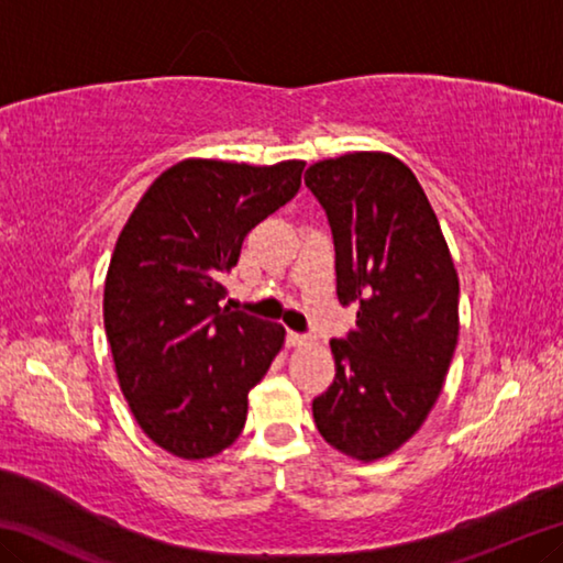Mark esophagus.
<instances>
[{"label": "esophagus", "instance_id": "1", "mask_svg": "<svg viewBox=\"0 0 563 563\" xmlns=\"http://www.w3.org/2000/svg\"><path fill=\"white\" fill-rule=\"evenodd\" d=\"M305 342H308V338L300 335V332L288 330V345H290V347H300V345H305Z\"/></svg>", "mask_w": 563, "mask_h": 563}]
</instances>
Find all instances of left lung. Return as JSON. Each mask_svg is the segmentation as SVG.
Masks as SVG:
<instances>
[{
	"label": "left lung",
	"mask_w": 563,
	"mask_h": 563,
	"mask_svg": "<svg viewBox=\"0 0 563 563\" xmlns=\"http://www.w3.org/2000/svg\"><path fill=\"white\" fill-rule=\"evenodd\" d=\"M335 243L338 300L355 305L330 340L335 383L312 399L325 442L375 462L412 437L442 393L460 335V278L440 221L402 161L379 151L305 170Z\"/></svg>",
	"instance_id": "obj_1"
}]
</instances>
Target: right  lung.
<instances>
[{
    "label": "right lung",
    "mask_w": 563,
    "mask_h": 563,
    "mask_svg": "<svg viewBox=\"0 0 563 563\" xmlns=\"http://www.w3.org/2000/svg\"><path fill=\"white\" fill-rule=\"evenodd\" d=\"M302 168L180 161L148 186L113 247L103 328L121 393L148 440L180 460L238 440L247 393L283 347V325L221 300L243 238L298 194Z\"/></svg>",
    "instance_id": "obj_1"
}]
</instances>
